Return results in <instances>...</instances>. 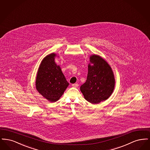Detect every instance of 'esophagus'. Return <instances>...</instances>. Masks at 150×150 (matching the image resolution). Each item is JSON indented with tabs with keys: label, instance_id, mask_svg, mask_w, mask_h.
<instances>
[{
	"label": "esophagus",
	"instance_id": "obj_1",
	"mask_svg": "<svg viewBox=\"0 0 150 150\" xmlns=\"http://www.w3.org/2000/svg\"><path fill=\"white\" fill-rule=\"evenodd\" d=\"M72 86L73 87H74V88H78L79 86V84H77V83H75V84H72Z\"/></svg>",
	"mask_w": 150,
	"mask_h": 150
}]
</instances>
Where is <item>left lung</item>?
<instances>
[{
  "label": "left lung",
  "instance_id": "1",
  "mask_svg": "<svg viewBox=\"0 0 150 150\" xmlns=\"http://www.w3.org/2000/svg\"><path fill=\"white\" fill-rule=\"evenodd\" d=\"M115 83L114 73L107 62L100 56H91L86 80L80 86L84 98L92 104L107 100L114 91Z\"/></svg>",
  "mask_w": 150,
  "mask_h": 150
}]
</instances>
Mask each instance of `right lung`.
<instances>
[{
	"label": "right lung",
	"mask_w": 150,
	"mask_h": 150,
	"mask_svg": "<svg viewBox=\"0 0 150 150\" xmlns=\"http://www.w3.org/2000/svg\"><path fill=\"white\" fill-rule=\"evenodd\" d=\"M56 56L53 53L43 58L36 78V90L51 102L59 100L69 85L61 67L54 61Z\"/></svg>",
	"instance_id": "right-lung-1"
}]
</instances>
